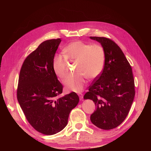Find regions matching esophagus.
<instances>
[{
	"mask_svg": "<svg viewBox=\"0 0 151 151\" xmlns=\"http://www.w3.org/2000/svg\"><path fill=\"white\" fill-rule=\"evenodd\" d=\"M78 96H79V97L80 100H82V99H83V94H82V93H79V94H78Z\"/></svg>",
	"mask_w": 151,
	"mask_h": 151,
	"instance_id": "esophagus-1",
	"label": "esophagus"
}]
</instances>
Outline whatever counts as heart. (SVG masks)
<instances>
[{
	"mask_svg": "<svg viewBox=\"0 0 151 151\" xmlns=\"http://www.w3.org/2000/svg\"><path fill=\"white\" fill-rule=\"evenodd\" d=\"M64 57L69 61H76L77 73L69 75L63 82L66 88L76 93L83 90L87 82L86 78L95 79L101 73L105 63V52L98 44L81 41L70 42L63 49ZM52 69L57 76L63 78L66 75V61L61 55L52 59Z\"/></svg>",
	"mask_w": 151,
	"mask_h": 151,
	"instance_id": "1",
	"label": "heart"
}]
</instances>
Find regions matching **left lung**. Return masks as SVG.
Instances as JSON below:
<instances>
[{"mask_svg": "<svg viewBox=\"0 0 151 151\" xmlns=\"http://www.w3.org/2000/svg\"><path fill=\"white\" fill-rule=\"evenodd\" d=\"M90 37L101 44L105 63L83 99L92 100L96 106L90 116L91 122L109 130L119 125L128 114L135 96L134 79L130 63L115 42L104 37Z\"/></svg>", "mask_w": 151, "mask_h": 151, "instance_id": "obj_1", "label": "left lung"}]
</instances>
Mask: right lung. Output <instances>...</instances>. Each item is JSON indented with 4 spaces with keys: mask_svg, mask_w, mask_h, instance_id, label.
Returning <instances> with one entry per match:
<instances>
[{
    "mask_svg": "<svg viewBox=\"0 0 151 151\" xmlns=\"http://www.w3.org/2000/svg\"><path fill=\"white\" fill-rule=\"evenodd\" d=\"M61 40H47L25 59L20 70L17 99L36 131L52 135L61 131L79 99L75 92L58 98L63 85L52 69V59Z\"/></svg>",
    "mask_w": 151,
    "mask_h": 151,
    "instance_id": "add662e5",
    "label": "right lung"
}]
</instances>
